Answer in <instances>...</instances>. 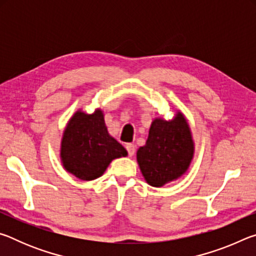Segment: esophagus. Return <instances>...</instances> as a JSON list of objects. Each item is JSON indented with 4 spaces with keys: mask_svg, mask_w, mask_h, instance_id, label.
<instances>
[{
    "mask_svg": "<svg viewBox=\"0 0 256 256\" xmlns=\"http://www.w3.org/2000/svg\"><path fill=\"white\" fill-rule=\"evenodd\" d=\"M125 148H126L130 157H132V156L134 154V152H136V146H134V144H128Z\"/></svg>",
    "mask_w": 256,
    "mask_h": 256,
    "instance_id": "1",
    "label": "esophagus"
}]
</instances>
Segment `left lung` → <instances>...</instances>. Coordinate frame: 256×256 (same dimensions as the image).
I'll use <instances>...</instances> for the list:
<instances>
[{
  "mask_svg": "<svg viewBox=\"0 0 256 256\" xmlns=\"http://www.w3.org/2000/svg\"><path fill=\"white\" fill-rule=\"evenodd\" d=\"M194 151L190 124L183 112L177 110L172 120H152L146 144L136 151V162L146 183L162 188L188 172Z\"/></svg>",
  "mask_w": 256,
  "mask_h": 256,
  "instance_id": "obj_1",
  "label": "left lung"
}]
</instances>
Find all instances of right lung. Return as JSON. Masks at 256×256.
I'll return each mask as SVG.
<instances>
[{
  "instance_id": "right-lung-1",
  "label": "right lung",
  "mask_w": 256,
  "mask_h": 256,
  "mask_svg": "<svg viewBox=\"0 0 256 256\" xmlns=\"http://www.w3.org/2000/svg\"><path fill=\"white\" fill-rule=\"evenodd\" d=\"M128 151L107 131L104 112L78 110L68 120L60 140V158L64 170L81 180L100 177L112 160Z\"/></svg>"
}]
</instances>
